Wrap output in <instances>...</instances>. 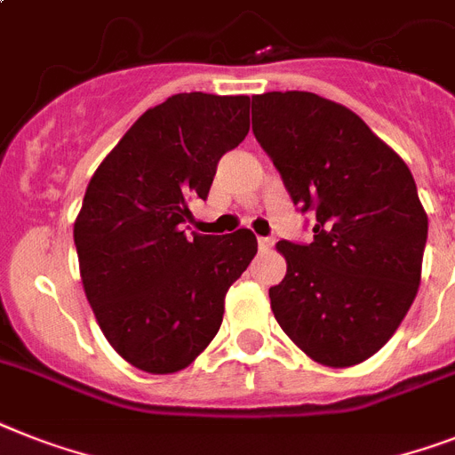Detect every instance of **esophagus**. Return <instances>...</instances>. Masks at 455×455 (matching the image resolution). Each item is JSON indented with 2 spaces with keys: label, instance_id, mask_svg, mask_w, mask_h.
<instances>
[{
  "label": "esophagus",
  "instance_id": "obj_1",
  "mask_svg": "<svg viewBox=\"0 0 455 455\" xmlns=\"http://www.w3.org/2000/svg\"><path fill=\"white\" fill-rule=\"evenodd\" d=\"M273 243H275L273 238H259V240H257V245H259V252H271Z\"/></svg>",
  "mask_w": 455,
  "mask_h": 455
}]
</instances>
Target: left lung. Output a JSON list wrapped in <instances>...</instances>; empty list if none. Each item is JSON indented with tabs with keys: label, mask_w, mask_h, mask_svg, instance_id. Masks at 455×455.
<instances>
[{
	"label": "left lung",
	"mask_w": 455,
	"mask_h": 455,
	"mask_svg": "<svg viewBox=\"0 0 455 455\" xmlns=\"http://www.w3.org/2000/svg\"><path fill=\"white\" fill-rule=\"evenodd\" d=\"M252 131L294 205L315 212L311 245H275L287 273L273 315L317 364H360L420 285L427 215L411 170L348 107L306 91L254 95Z\"/></svg>",
	"instance_id": "obj_1"
}]
</instances>
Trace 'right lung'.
<instances>
[{
    "label": "right lung",
    "mask_w": 455,
    "mask_h": 455,
    "mask_svg": "<svg viewBox=\"0 0 455 455\" xmlns=\"http://www.w3.org/2000/svg\"><path fill=\"white\" fill-rule=\"evenodd\" d=\"M250 131L247 95L177 93L131 125L88 182L74 221L100 330L147 374L189 367L220 331L224 299L257 254L250 228L189 235V203Z\"/></svg>",
    "instance_id": "1"
}]
</instances>
